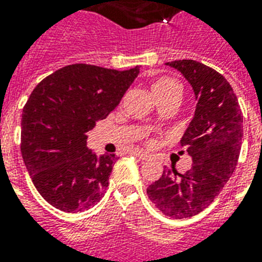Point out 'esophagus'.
I'll use <instances>...</instances> for the list:
<instances>
[{"label":"esophagus","instance_id":"esophagus-1","mask_svg":"<svg viewBox=\"0 0 262 262\" xmlns=\"http://www.w3.org/2000/svg\"><path fill=\"white\" fill-rule=\"evenodd\" d=\"M133 154H135L136 156H139V158L141 160H147L148 159V155H147V154H145V152H143V151H139V149H137V151H133Z\"/></svg>","mask_w":262,"mask_h":262}]
</instances>
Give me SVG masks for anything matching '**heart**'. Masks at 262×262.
Instances as JSON below:
<instances>
[{"label":"heart","mask_w":262,"mask_h":262,"mask_svg":"<svg viewBox=\"0 0 262 262\" xmlns=\"http://www.w3.org/2000/svg\"><path fill=\"white\" fill-rule=\"evenodd\" d=\"M152 92L155 95L156 100L162 98H171L177 100L179 96V85L170 77H160L152 84ZM147 143L149 144L151 141L148 140Z\"/></svg>","instance_id":"heart-1"}]
</instances>
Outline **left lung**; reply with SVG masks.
<instances>
[{"label":"left lung","mask_w":262,"mask_h":262,"mask_svg":"<svg viewBox=\"0 0 262 262\" xmlns=\"http://www.w3.org/2000/svg\"><path fill=\"white\" fill-rule=\"evenodd\" d=\"M185 76L194 90V118L181 145L191 156L190 170H164L147 194L166 216L186 219L204 211L232 175L244 137V118L234 90L223 75L193 59L167 62Z\"/></svg>","instance_id":"left-lung-1"}]
</instances>
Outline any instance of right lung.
Masks as SVG:
<instances>
[{"mask_svg": "<svg viewBox=\"0 0 262 262\" xmlns=\"http://www.w3.org/2000/svg\"><path fill=\"white\" fill-rule=\"evenodd\" d=\"M139 72L73 63L32 91L23 108L20 148L36 190L50 205L75 213L102 199L117 158L92 154L87 133L118 106Z\"/></svg>", "mask_w": 262, "mask_h": 262, "instance_id": "add662e5", "label": "right lung"}]
</instances>
